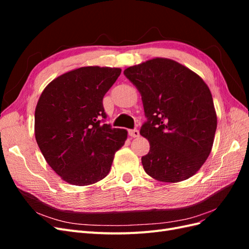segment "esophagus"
<instances>
[{
    "label": "esophagus",
    "mask_w": 249,
    "mask_h": 249,
    "mask_svg": "<svg viewBox=\"0 0 249 249\" xmlns=\"http://www.w3.org/2000/svg\"><path fill=\"white\" fill-rule=\"evenodd\" d=\"M129 135L133 138H136V137H139L140 134H139V131L137 129H134V130L129 131Z\"/></svg>",
    "instance_id": "obj_1"
}]
</instances>
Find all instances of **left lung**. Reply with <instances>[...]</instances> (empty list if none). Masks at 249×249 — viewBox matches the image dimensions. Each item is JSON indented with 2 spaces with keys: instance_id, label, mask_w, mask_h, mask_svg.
Wrapping results in <instances>:
<instances>
[{
  "instance_id": "obj_1",
  "label": "left lung",
  "mask_w": 249,
  "mask_h": 249,
  "mask_svg": "<svg viewBox=\"0 0 249 249\" xmlns=\"http://www.w3.org/2000/svg\"><path fill=\"white\" fill-rule=\"evenodd\" d=\"M124 73L140 92L147 118L140 130L149 142L148 154L141 158L145 172L164 183L194 176L208 159L217 127L205 81L167 58L147 60Z\"/></svg>"
}]
</instances>
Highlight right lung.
Segmentation results:
<instances>
[{
    "instance_id": "right-lung-1",
    "label": "right lung",
    "mask_w": 249,
    "mask_h": 249,
    "mask_svg": "<svg viewBox=\"0 0 249 249\" xmlns=\"http://www.w3.org/2000/svg\"><path fill=\"white\" fill-rule=\"evenodd\" d=\"M117 67L85 66L67 71L44 88L35 109V138L44 159L71 185L106 178L127 137L124 129L101 124L104 95L119 77Z\"/></svg>"
}]
</instances>
